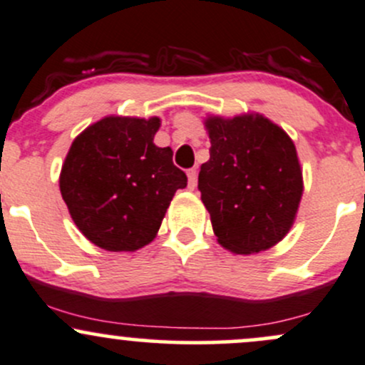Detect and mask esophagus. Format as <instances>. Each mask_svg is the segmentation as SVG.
<instances>
[{
  "mask_svg": "<svg viewBox=\"0 0 365 365\" xmlns=\"http://www.w3.org/2000/svg\"><path fill=\"white\" fill-rule=\"evenodd\" d=\"M187 177H188V188H195V185H197V170L195 168L188 170Z\"/></svg>",
  "mask_w": 365,
  "mask_h": 365,
  "instance_id": "obj_1",
  "label": "esophagus"
}]
</instances>
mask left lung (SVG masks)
Listing matches in <instances>:
<instances>
[{"instance_id":"left-lung-1","label":"left lung","mask_w":365,"mask_h":365,"mask_svg":"<svg viewBox=\"0 0 365 365\" xmlns=\"http://www.w3.org/2000/svg\"><path fill=\"white\" fill-rule=\"evenodd\" d=\"M209 161L199 190L217 242L235 254L267 250L290 232L304 182L295 144L266 116H207Z\"/></svg>"}]
</instances>
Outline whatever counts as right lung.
<instances>
[{
    "mask_svg": "<svg viewBox=\"0 0 365 365\" xmlns=\"http://www.w3.org/2000/svg\"><path fill=\"white\" fill-rule=\"evenodd\" d=\"M161 120L106 116L72 142L60 175L61 197L87 240L111 252L153 242L187 175L173 150L158 148Z\"/></svg>",
    "mask_w": 365,
    "mask_h": 365,
    "instance_id": "1",
    "label": "right lung"
}]
</instances>
